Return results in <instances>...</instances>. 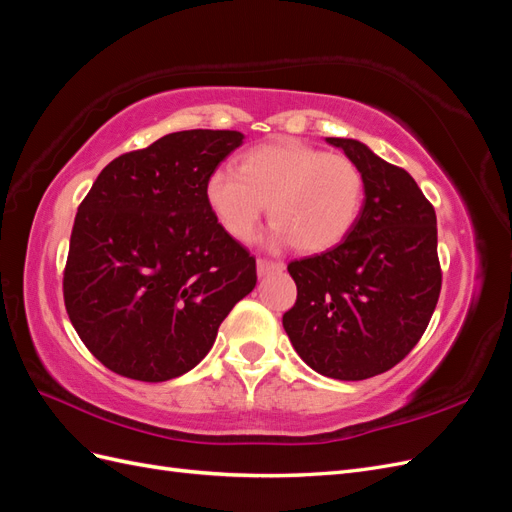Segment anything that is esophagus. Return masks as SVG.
Segmentation results:
<instances>
[{
	"label": "esophagus",
	"mask_w": 512,
	"mask_h": 512,
	"mask_svg": "<svg viewBox=\"0 0 512 512\" xmlns=\"http://www.w3.org/2000/svg\"><path fill=\"white\" fill-rule=\"evenodd\" d=\"M256 271H258V277H265L269 273H280V271H284V262H273V260L258 258Z\"/></svg>",
	"instance_id": "esophagus-1"
}]
</instances>
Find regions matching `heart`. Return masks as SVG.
I'll use <instances>...</instances> for the list:
<instances>
[{
  "mask_svg": "<svg viewBox=\"0 0 512 512\" xmlns=\"http://www.w3.org/2000/svg\"><path fill=\"white\" fill-rule=\"evenodd\" d=\"M361 168L297 138L258 145L237 168H215L205 198L215 220L232 239L250 241L262 215L275 220L269 247L297 243L303 252H324L342 243L363 207Z\"/></svg>",
  "mask_w": 512,
  "mask_h": 512,
  "instance_id": "obj_1",
  "label": "heart"
}]
</instances>
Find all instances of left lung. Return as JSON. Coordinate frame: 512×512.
Wrapping results in <instances>:
<instances>
[{
  "label": "left lung",
  "instance_id": "left-lung-1",
  "mask_svg": "<svg viewBox=\"0 0 512 512\" xmlns=\"http://www.w3.org/2000/svg\"><path fill=\"white\" fill-rule=\"evenodd\" d=\"M361 168L365 200L350 235L329 252L294 260L297 303L282 324L318 374L365 380L416 346L436 309L442 271L436 211L404 168L354 138H327Z\"/></svg>",
  "mask_w": 512,
  "mask_h": 512
}]
</instances>
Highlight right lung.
<instances>
[{
  "mask_svg": "<svg viewBox=\"0 0 512 512\" xmlns=\"http://www.w3.org/2000/svg\"><path fill=\"white\" fill-rule=\"evenodd\" d=\"M183 130L123 153L76 213L64 271L72 327L119 376L166 382L196 367L256 286V260L215 220L205 183L243 143Z\"/></svg>",
  "mask_w": 512,
  "mask_h": 512,
  "instance_id": "obj_1",
  "label": "right lung"
}]
</instances>
